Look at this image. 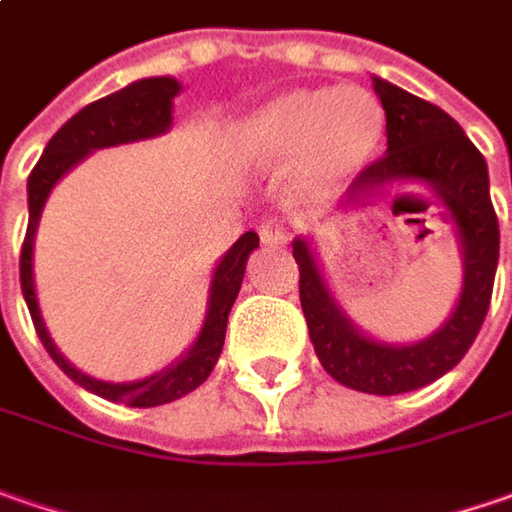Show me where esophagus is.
I'll return each mask as SVG.
<instances>
[{"instance_id":"esophagus-1","label":"esophagus","mask_w":512,"mask_h":512,"mask_svg":"<svg viewBox=\"0 0 512 512\" xmlns=\"http://www.w3.org/2000/svg\"><path fill=\"white\" fill-rule=\"evenodd\" d=\"M289 237H292V229H289V223H286V220L272 217V220L260 223V240H263V243H269V246H283Z\"/></svg>"}]
</instances>
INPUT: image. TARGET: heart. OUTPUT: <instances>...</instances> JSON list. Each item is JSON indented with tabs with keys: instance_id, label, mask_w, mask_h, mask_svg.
<instances>
[{
	"instance_id": "1",
	"label": "heart",
	"mask_w": 512,
	"mask_h": 512,
	"mask_svg": "<svg viewBox=\"0 0 512 512\" xmlns=\"http://www.w3.org/2000/svg\"><path fill=\"white\" fill-rule=\"evenodd\" d=\"M384 128V108L364 88H292L243 120L237 151L260 171L292 163L298 189L323 197L369 166Z\"/></svg>"
}]
</instances>
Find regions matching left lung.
Here are the masks:
<instances>
[{
    "label": "left lung",
    "mask_w": 512,
    "mask_h": 512,
    "mask_svg": "<svg viewBox=\"0 0 512 512\" xmlns=\"http://www.w3.org/2000/svg\"><path fill=\"white\" fill-rule=\"evenodd\" d=\"M387 114V154L369 163L352 183L349 200L372 197L387 186L433 191L444 214L456 223L464 283L456 309L441 329L418 344H384L364 335L332 298L309 243L298 237L292 255L300 269V306L323 369L349 389L398 395L427 387L456 367L476 341L490 309L499 266V220L490 203L487 163L464 128L438 105L421 100L387 79L372 77ZM430 206L424 200L401 197Z\"/></svg>",
    "instance_id": "obj_1"
}]
</instances>
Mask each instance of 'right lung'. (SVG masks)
<instances>
[{
    "label": "right lung",
    "instance_id": "right-lung-1",
    "mask_svg": "<svg viewBox=\"0 0 512 512\" xmlns=\"http://www.w3.org/2000/svg\"><path fill=\"white\" fill-rule=\"evenodd\" d=\"M177 94H180V82L174 77H151L137 79V82L125 85L123 91L85 105L51 137V143L45 145L39 163L28 177V214L31 217H28V232H25L22 255H19V283H22V295L28 303L36 335L48 349V355L56 361V367L62 369L74 384L100 395V398H108V401H120L125 407H160L168 401H177L212 375L214 364L223 352L232 303L240 292L243 275H246V260L260 246V237L255 232H246L217 263L212 286H209V309H206L203 329L180 361H174L171 367L151 375V378H143V381L111 384V381H97V378L79 372L74 364H68L62 358V352L51 341L34 292V234L39 226V214L45 209V200L62 174H68L94 148L134 143V140L166 134L171 128V108H174Z\"/></svg>",
    "mask_w": 512,
    "mask_h": 512
}]
</instances>
